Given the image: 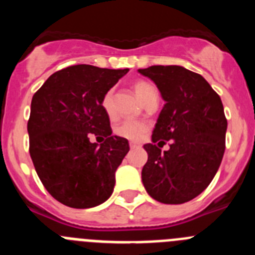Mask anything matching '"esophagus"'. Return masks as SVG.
Masks as SVG:
<instances>
[{"label":"esophagus","mask_w":255,"mask_h":255,"mask_svg":"<svg viewBox=\"0 0 255 255\" xmlns=\"http://www.w3.org/2000/svg\"><path fill=\"white\" fill-rule=\"evenodd\" d=\"M129 145H130V148H131V149H135V148L140 147V144L136 143V141H130Z\"/></svg>","instance_id":"34e87169"}]
</instances>
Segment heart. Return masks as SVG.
Masks as SVG:
<instances>
[{
  "label": "heart",
  "mask_w": 255,
  "mask_h": 255,
  "mask_svg": "<svg viewBox=\"0 0 255 255\" xmlns=\"http://www.w3.org/2000/svg\"><path fill=\"white\" fill-rule=\"evenodd\" d=\"M134 91L138 96L139 100L141 102H145V101L152 96L153 93H155V88L153 87L150 83L144 82V80H139L134 84ZM101 106H102L103 111L108 115V116H112L114 115V91H107L102 97V101H101ZM148 125L143 121H136V120H125L123 123H120L119 125L115 128V134L120 138L128 139V140H139V139L143 138V135L147 132Z\"/></svg>",
  "instance_id": "b5f03b06"
}]
</instances>
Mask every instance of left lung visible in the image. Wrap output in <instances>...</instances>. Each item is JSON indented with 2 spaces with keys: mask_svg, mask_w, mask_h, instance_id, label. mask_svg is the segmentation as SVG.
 Instances as JSON below:
<instances>
[{
  "mask_svg": "<svg viewBox=\"0 0 255 255\" xmlns=\"http://www.w3.org/2000/svg\"><path fill=\"white\" fill-rule=\"evenodd\" d=\"M154 82L164 103L144 145L141 181L153 199L181 204L194 199L215 177L225 153L227 120L221 98L206 79L176 65L139 69ZM170 140V149L160 152ZM155 142H158L157 146Z\"/></svg>",
  "mask_w": 255,
  "mask_h": 255,
  "instance_id": "8db88e82",
  "label": "left lung"
}]
</instances>
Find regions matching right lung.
I'll return each instance as SVG.
<instances>
[{
  "instance_id": "obj_1",
  "label": "right lung",
  "mask_w": 255,
  "mask_h": 255,
  "mask_svg": "<svg viewBox=\"0 0 255 255\" xmlns=\"http://www.w3.org/2000/svg\"><path fill=\"white\" fill-rule=\"evenodd\" d=\"M128 71L74 65L52 74L33 96L29 153L44 188L65 206L92 208L111 197L130 148L128 139L111 135L101 101ZM92 133L105 141L92 143Z\"/></svg>"
}]
</instances>
